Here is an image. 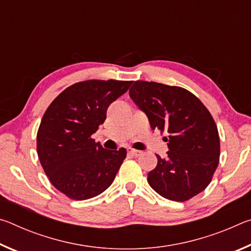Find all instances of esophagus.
I'll list each match as a JSON object with an SVG mask.
<instances>
[{"label": "esophagus", "mask_w": 251, "mask_h": 251, "mask_svg": "<svg viewBox=\"0 0 251 251\" xmlns=\"http://www.w3.org/2000/svg\"><path fill=\"white\" fill-rule=\"evenodd\" d=\"M128 154L130 155V156H134V157H138V156H141L142 155V151H137V150H128Z\"/></svg>", "instance_id": "1"}]
</instances>
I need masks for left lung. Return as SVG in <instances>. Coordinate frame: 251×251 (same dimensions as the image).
I'll use <instances>...</instances> for the list:
<instances>
[{
    "instance_id": "left-lung-1",
    "label": "left lung",
    "mask_w": 251,
    "mask_h": 251,
    "mask_svg": "<svg viewBox=\"0 0 251 251\" xmlns=\"http://www.w3.org/2000/svg\"><path fill=\"white\" fill-rule=\"evenodd\" d=\"M129 96L146 114L152 129L166 130V158L157 156L148 184L174 201H188L201 193L217 169L220 143L217 126L196 96L178 86L137 80Z\"/></svg>"
}]
</instances>
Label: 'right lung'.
I'll list each match as a JSON object with an SVG mask.
<instances>
[{
	"instance_id": "right-lung-1",
	"label": "right lung",
	"mask_w": 251,
	"mask_h": 251,
	"mask_svg": "<svg viewBox=\"0 0 251 251\" xmlns=\"http://www.w3.org/2000/svg\"><path fill=\"white\" fill-rule=\"evenodd\" d=\"M130 85L114 79L76 83L46 109L37 131V155L50 182L67 197L93 198L115 179L126 150H105L92 135L106 120L108 106Z\"/></svg>"
}]
</instances>
